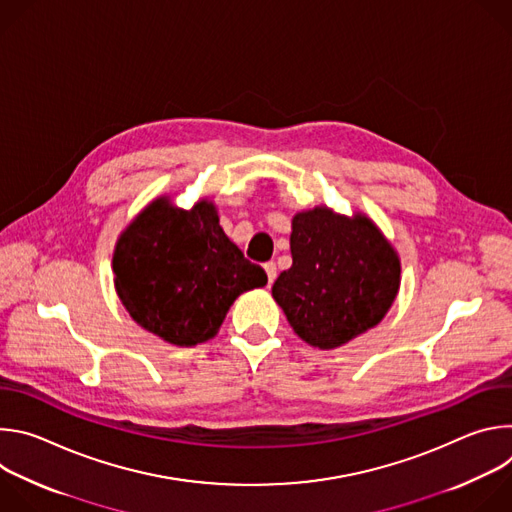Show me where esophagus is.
Here are the masks:
<instances>
[{"mask_svg": "<svg viewBox=\"0 0 512 512\" xmlns=\"http://www.w3.org/2000/svg\"><path fill=\"white\" fill-rule=\"evenodd\" d=\"M263 269H265V273H267V283L271 285V283H273V279L277 277V267H275V263H273V261H267V263L263 265Z\"/></svg>", "mask_w": 512, "mask_h": 512, "instance_id": "34e87169", "label": "esophagus"}]
</instances>
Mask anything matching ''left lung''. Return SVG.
I'll list each match as a JSON object with an SVG mask.
<instances>
[{"mask_svg": "<svg viewBox=\"0 0 512 512\" xmlns=\"http://www.w3.org/2000/svg\"><path fill=\"white\" fill-rule=\"evenodd\" d=\"M291 267L271 296L289 326L314 348L344 346L375 328L401 285V259L364 212L340 214L326 204L291 218Z\"/></svg>", "mask_w": 512, "mask_h": 512, "instance_id": "left-lung-1", "label": "left lung"}]
</instances>
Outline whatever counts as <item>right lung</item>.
<instances>
[{"instance_id":"1","label":"right lung","mask_w":512,"mask_h":512,"mask_svg":"<svg viewBox=\"0 0 512 512\" xmlns=\"http://www.w3.org/2000/svg\"><path fill=\"white\" fill-rule=\"evenodd\" d=\"M113 275L133 322L174 346L214 338L243 291L267 283L265 271L225 235L212 200L180 208L166 194L117 237Z\"/></svg>"}]
</instances>
